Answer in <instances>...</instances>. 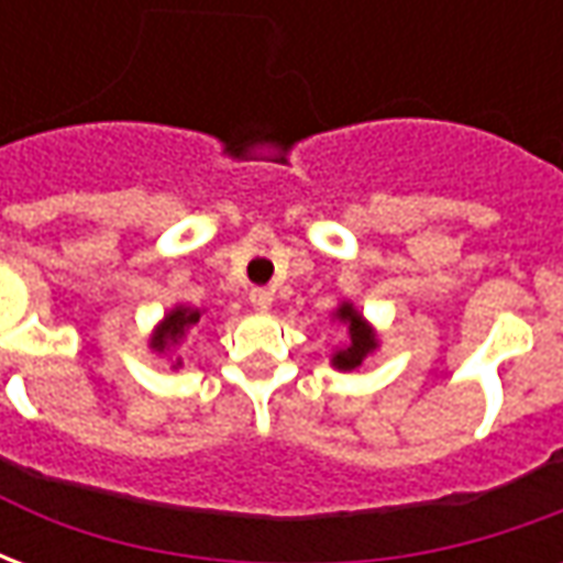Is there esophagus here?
Segmentation results:
<instances>
[{"mask_svg": "<svg viewBox=\"0 0 563 563\" xmlns=\"http://www.w3.org/2000/svg\"><path fill=\"white\" fill-rule=\"evenodd\" d=\"M250 305L265 313V310H271V305H274V292H271V289H253V292H250Z\"/></svg>", "mask_w": 563, "mask_h": 563, "instance_id": "esophagus-1", "label": "esophagus"}]
</instances>
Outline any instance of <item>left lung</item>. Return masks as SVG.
I'll use <instances>...</instances> for the list:
<instances>
[{
  "instance_id": "left-lung-1",
  "label": "left lung",
  "mask_w": 563,
  "mask_h": 563,
  "mask_svg": "<svg viewBox=\"0 0 563 563\" xmlns=\"http://www.w3.org/2000/svg\"><path fill=\"white\" fill-rule=\"evenodd\" d=\"M334 317L341 319L343 325H350V346H343V350L331 355V365L338 367V371H355V367L365 362L367 355L377 350V334H374V329L367 325L362 313L350 301H343L334 310Z\"/></svg>"
}]
</instances>
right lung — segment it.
<instances>
[{
  "label": "right lung",
  "mask_w": 563,
  "mask_h": 563,
  "mask_svg": "<svg viewBox=\"0 0 563 563\" xmlns=\"http://www.w3.org/2000/svg\"><path fill=\"white\" fill-rule=\"evenodd\" d=\"M198 319H201V310H192V307L177 305L174 310H168L159 322V329L153 331V338H150V350H156V353L172 350L174 343L184 341L186 331L192 329Z\"/></svg>",
  "instance_id": "obj_1"
}]
</instances>
